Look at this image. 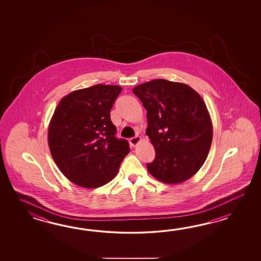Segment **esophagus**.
Listing matches in <instances>:
<instances>
[{"mask_svg":"<svg viewBox=\"0 0 261 261\" xmlns=\"http://www.w3.org/2000/svg\"><path fill=\"white\" fill-rule=\"evenodd\" d=\"M141 139L142 138L140 136H135L133 138H130L129 139V144H130V145H133V146H136L140 143Z\"/></svg>","mask_w":261,"mask_h":261,"instance_id":"1","label":"esophagus"}]
</instances>
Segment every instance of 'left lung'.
<instances>
[{
    "mask_svg": "<svg viewBox=\"0 0 261 261\" xmlns=\"http://www.w3.org/2000/svg\"><path fill=\"white\" fill-rule=\"evenodd\" d=\"M147 111L146 135L155 151L146 164L155 179L180 184L192 177L205 162L213 125L205 102L187 84L155 79L133 89Z\"/></svg>",
    "mask_w": 261,
    "mask_h": 261,
    "instance_id": "8db88e82",
    "label": "left lung"
}]
</instances>
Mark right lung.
<instances>
[{
  "instance_id": "1",
  "label": "right lung",
  "mask_w": 261,
  "mask_h": 261,
  "mask_svg": "<svg viewBox=\"0 0 261 261\" xmlns=\"http://www.w3.org/2000/svg\"><path fill=\"white\" fill-rule=\"evenodd\" d=\"M122 88L95 85L72 91L56 107L48 127L50 153L71 182L95 189L117 175L129 153L127 140L117 139L110 110Z\"/></svg>"
}]
</instances>
